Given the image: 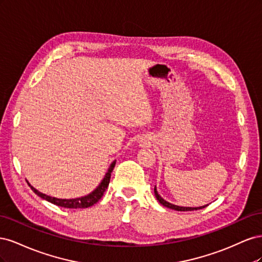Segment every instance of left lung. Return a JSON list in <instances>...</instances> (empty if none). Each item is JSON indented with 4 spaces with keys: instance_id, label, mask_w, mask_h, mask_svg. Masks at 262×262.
<instances>
[{
    "instance_id": "left-lung-1",
    "label": "left lung",
    "mask_w": 262,
    "mask_h": 262,
    "mask_svg": "<svg viewBox=\"0 0 262 262\" xmlns=\"http://www.w3.org/2000/svg\"><path fill=\"white\" fill-rule=\"evenodd\" d=\"M154 193H155V196L156 199L158 200V202H160L162 205H164V207L166 208H169V209H172V210H176V211H193V210H200V209H203L207 207V205H203V207H198V208H189V207H178V205H175V204H171L169 202H167L166 200H164L163 198L158 194L157 190H156V187L154 188Z\"/></svg>"
}]
</instances>
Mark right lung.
Masks as SVG:
<instances>
[{
  "mask_svg": "<svg viewBox=\"0 0 262 262\" xmlns=\"http://www.w3.org/2000/svg\"><path fill=\"white\" fill-rule=\"evenodd\" d=\"M115 165H116V161L113 162L112 165H110V167H109L108 171L106 172L104 179L101 180L99 186L96 189H95L93 192H91L90 194H87L85 196L75 198V199H58V198L47 195L45 193L39 192L38 190L35 189L33 186H31L28 181H27V184L29 185L31 190H33V191L38 196H40L41 199H45V200H47L48 202H51V203H53L55 205H58V207L68 208V209H85V208L92 207V205H94L95 203H97L101 199V196L104 195V192L106 191V189H107V187L109 185L110 176H112V171L115 168Z\"/></svg>",
  "mask_w": 262,
  "mask_h": 262,
  "instance_id": "add662e5",
  "label": "right lung"
}]
</instances>
